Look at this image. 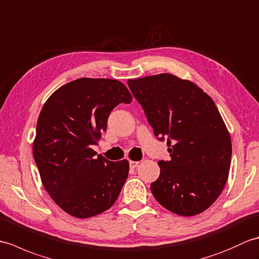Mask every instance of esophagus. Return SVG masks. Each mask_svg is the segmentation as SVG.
Masks as SVG:
<instances>
[{"mask_svg": "<svg viewBox=\"0 0 259 259\" xmlns=\"http://www.w3.org/2000/svg\"><path fill=\"white\" fill-rule=\"evenodd\" d=\"M138 161H129V166L130 168H136L137 166H138Z\"/></svg>", "mask_w": 259, "mask_h": 259, "instance_id": "34e87169", "label": "esophagus"}]
</instances>
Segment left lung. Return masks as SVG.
<instances>
[{
  "label": "left lung",
  "mask_w": 259,
  "mask_h": 259,
  "mask_svg": "<svg viewBox=\"0 0 259 259\" xmlns=\"http://www.w3.org/2000/svg\"><path fill=\"white\" fill-rule=\"evenodd\" d=\"M128 85L158 140L171 147V159L158 161L152 195L180 216L205 211L223 191L232 160V140L216 104L195 83L168 73Z\"/></svg>",
  "instance_id": "1"
}]
</instances>
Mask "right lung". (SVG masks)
<instances>
[{
    "label": "right lung",
    "mask_w": 259,
    "mask_h": 259,
    "mask_svg": "<svg viewBox=\"0 0 259 259\" xmlns=\"http://www.w3.org/2000/svg\"><path fill=\"white\" fill-rule=\"evenodd\" d=\"M133 101L117 80L81 78L52 93L36 124L33 157L42 184L57 205L76 218L106 211L128 178L129 162L97 156L110 113Z\"/></svg>",
    "instance_id": "1"
}]
</instances>
